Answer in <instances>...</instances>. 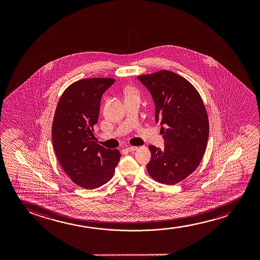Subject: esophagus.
<instances>
[{"instance_id":"esophagus-1","label":"esophagus","mask_w":260,"mask_h":260,"mask_svg":"<svg viewBox=\"0 0 260 260\" xmlns=\"http://www.w3.org/2000/svg\"><path fill=\"white\" fill-rule=\"evenodd\" d=\"M137 149H138L137 146H128V147L126 148V151L127 152H133V151H136Z\"/></svg>"}]
</instances>
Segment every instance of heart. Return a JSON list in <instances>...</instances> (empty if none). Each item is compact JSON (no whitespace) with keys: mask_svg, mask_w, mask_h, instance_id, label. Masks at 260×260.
Masks as SVG:
<instances>
[{"mask_svg":"<svg viewBox=\"0 0 260 260\" xmlns=\"http://www.w3.org/2000/svg\"><path fill=\"white\" fill-rule=\"evenodd\" d=\"M125 94H126V96H131V95H138V94H137V91L135 90V89H133V88H127L126 90H125Z\"/></svg>","mask_w":260,"mask_h":260,"instance_id":"heart-1","label":"heart"}]
</instances>
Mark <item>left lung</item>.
I'll use <instances>...</instances> for the list:
<instances>
[{"instance_id":"1","label":"left lung","mask_w":260,"mask_h":260,"mask_svg":"<svg viewBox=\"0 0 260 260\" xmlns=\"http://www.w3.org/2000/svg\"><path fill=\"white\" fill-rule=\"evenodd\" d=\"M155 105V121L165 125L164 150L149 146L150 177L175 185L199 166L209 139V118L202 96L191 82L168 70L138 76Z\"/></svg>"}]
</instances>
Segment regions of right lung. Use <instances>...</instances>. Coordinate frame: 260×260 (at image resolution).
<instances>
[{
  "label": "right lung",
  "instance_id": "right-lung-1",
  "mask_svg": "<svg viewBox=\"0 0 260 260\" xmlns=\"http://www.w3.org/2000/svg\"><path fill=\"white\" fill-rule=\"evenodd\" d=\"M113 78L82 79L64 89L52 122V144L57 160L72 181L85 189L100 187L114 176L119 150L106 149L93 140L100 100Z\"/></svg>",
  "mask_w": 260,
  "mask_h": 260
}]
</instances>
